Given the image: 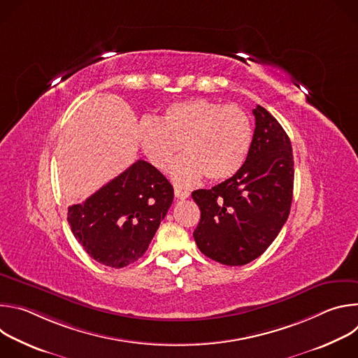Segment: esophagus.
I'll use <instances>...</instances> for the list:
<instances>
[{"label":"esophagus","mask_w":358,"mask_h":358,"mask_svg":"<svg viewBox=\"0 0 358 358\" xmlns=\"http://www.w3.org/2000/svg\"><path fill=\"white\" fill-rule=\"evenodd\" d=\"M174 194H176V196L180 198V199H185V198L189 196V191L182 189V188H180V187H176V188H174Z\"/></svg>","instance_id":"34e87169"}]
</instances>
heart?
I'll list each match as a JSON object with an SVG mask.
<instances>
[{
    "mask_svg": "<svg viewBox=\"0 0 358 358\" xmlns=\"http://www.w3.org/2000/svg\"><path fill=\"white\" fill-rule=\"evenodd\" d=\"M252 136V123L243 109L201 97L176 101L159 120L145 117L137 126L144 152L160 170H167L183 144L186 152L169 170L181 187H191L203 176L210 181L232 177L248 157Z\"/></svg>",
    "mask_w": 358,
    "mask_h": 358,
    "instance_id": "1",
    "label": "heart"
}]
</instances>
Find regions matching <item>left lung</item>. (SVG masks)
Wrapping results in <instances>:
<instances>
[{
	"mask_svg": "<svg viewBox=\"0 0 358 358\" xmlns=\"http://www.w3.org/2000/svg\"><path fill=\"white\" fill-rule=\"evenodd\" d=\"M253 116L252 144L241 170L211 189L192 192L201 210L196 246L228 266L261 257L287 221L293 198L289 136L265 108H255Z\"/></svg>",
	"mask_w": 358,
	"mask_h": 358,
	"instance_id": "obj_1",
	"label": "left lung"
}]
</instances>
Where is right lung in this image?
<instances>
[{
	"label": "right lung",
	"instance_id": "1",
	"mask_svg": "<svg viewBox=\"0 0 358 358\" xmlns=\"http://www.w3.org/2000/svg\"><path fill=\"white\" fill-rule=\"evenodd\" d=\"M174 198L170 181L137 160L85 202L68 208V222L96 262L124 268L147 250Z\"/></svg>",
	"mask_w": 358,
	"mask_h": 358
}]
</instances>
